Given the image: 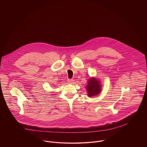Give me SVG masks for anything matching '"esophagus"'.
Masks as SVG:
<instances>
[{
	"instance_id": "esophagus-1",
	"label": "esophagus",
	"mask_w": 147,
	"mask_h": 147,
	"mask_svg": "<svg viewBox=\"0 0 147 147\" xmlns=\"http://www.w3.org/2000/svg\"><path fill=\"white\" fill-rule=\"evenodd\" d=\"M67 82L68 83H70V84H73L74 83V79H68L67 80Z\"/></svg>"
}]
</instances>
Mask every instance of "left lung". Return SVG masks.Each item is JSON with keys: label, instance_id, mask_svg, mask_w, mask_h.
I'll list each match as a JSON object with an SVG mask.
<instances>
[{"label": "left lung", "instance_id": "1", "mask_svg": "<svg viewBox=\"0 0 147 147\" xmlns=\"http://www.w3.org/2000/svg\"><path fill=\"white\" fill-rule=\"evenodd\" d=\"M89 96H94L98 94L101 92V85L100 82L95 78H90L86 86Z\"/></svg>", "mask_w": 147, "mask_h": 147}]
</instances>
